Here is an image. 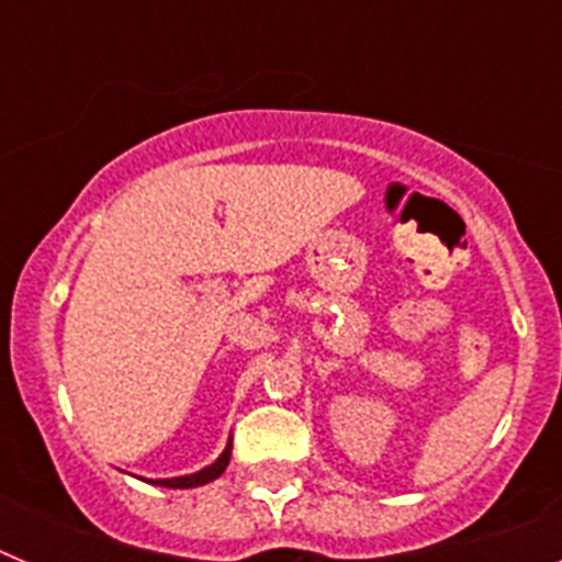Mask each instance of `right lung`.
Returning a JSON list of instances; mask_svg holds the SVG:
<instances>
[{"label": "right lung", "mask_w": 562, "mask_h": 562, "mask_svg": "<svg viewBox=\"0 0 562 562\" xmlns=\"http://www.w3.org/2000/svg\"><path fill=\"white\" fill-rule=\"evenodd\" d=\"M231 450H233V441H227V448L222 450V456L213 464H207L205 470L200 473H191V475H177V479H157V481H148V484H157V486H168V490H191V486H202L207 481L220 479L225 473V467L231 464Z\"/></svg>", "instance_id": "right-lung-1"}]
</instances>
